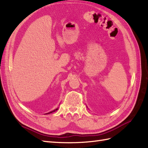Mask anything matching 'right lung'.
Returning a JSON list of instances; mask_svg holds the SVG:
<instances>
[{"instance_id":"1","label":"right lung","mask_w":148,"mask_h":148,"mask_svg":"<svg viewBox=\"0 0 148 148\" xmlns=\"http://www.w3.org/2000/svg\"><path fill=\"white\" fill-rule=\"evenodd\" d=\"M58 110V108H56V110H53V111H51L50 112H49V113H52V112H56V110Z\"/></svg>"}]
</instances>
